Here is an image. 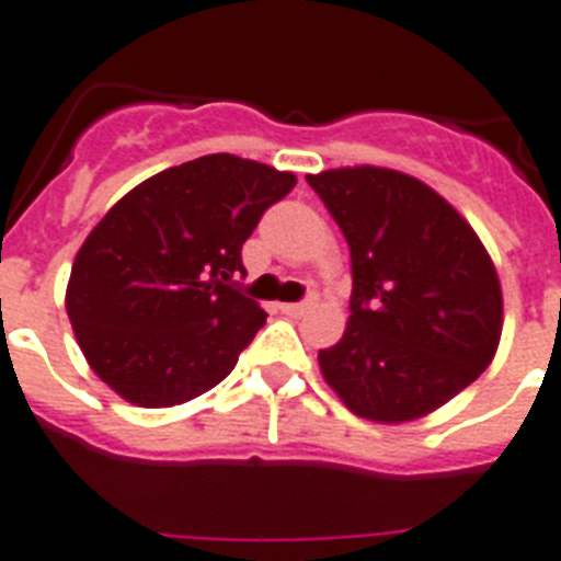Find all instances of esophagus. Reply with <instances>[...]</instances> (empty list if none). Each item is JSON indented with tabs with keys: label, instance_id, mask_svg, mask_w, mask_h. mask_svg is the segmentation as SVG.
I'll return each mask as SVG.
<instances>
[{
	"label": "esophagus",
	"instance_id": "1",
	"mask_svg": "<svg viewBox=\"0 0 561 561\" xmlns=\"http://www.w3.org/2000/svg\"><path fill=\"white\" fill-rule=\"evenodd\" d=\"M309 306L312 304H280L277 309H280L284 314H289V318H300L304 312H309Z\"/></svg>",
	"mask_w": 561,
	"mask_h": 561
}]
</instances>
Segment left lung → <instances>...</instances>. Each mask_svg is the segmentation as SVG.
<instances>
[{
    "label": "left lung",
    "mask_w": 561,
    "mask_h": 561,
    "mask_svg": "<svg viewBox=\"0 0 561 561\" xmlns=\"http://www.w3.org/2000/svg\"><path fill=\"white\" fill-rule=\"evenodd\" d=\"M352 252L348 327L318 360L357 417L409 423L494 360L502 289L471 224L423 181L382 167L306 175Z\"/></svg>",
    "instance_id": "obj_1"
}]
</instances>
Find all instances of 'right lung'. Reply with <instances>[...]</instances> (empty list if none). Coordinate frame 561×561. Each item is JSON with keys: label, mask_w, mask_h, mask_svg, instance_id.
<instances>
[{"label": "right lung", "mask_w": 561, "mask_h": 561, "mask_svg": "<svg viewBox=\"0 0 561 561\" xmlns=\"http://www.w3.org/2000/svg\"><path fill=\"white\" fill-rule=\"evenodd\" d=\"M291 172L215 152L124 195L81 243L67 318L90 368L141 409H167L224 380L266 323L241 295V247L291 193Z\"/></svg>", "instance_id": "1"}]
</instances>
